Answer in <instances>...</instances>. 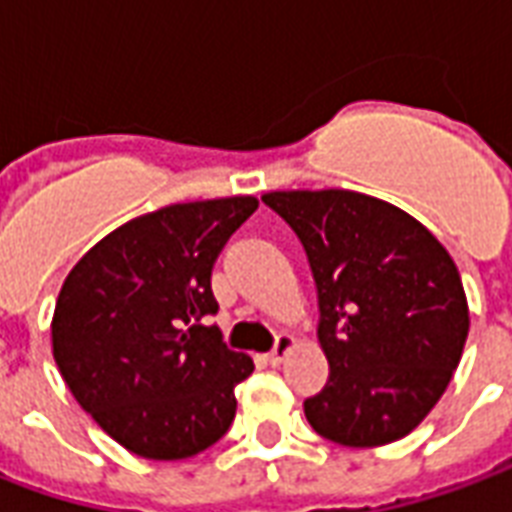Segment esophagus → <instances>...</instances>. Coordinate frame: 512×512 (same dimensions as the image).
I'll return each mask as SVG.
<instances>
[{"label":"esophagus","mask_w":512,"mask_h":512,"mask_svg":"<svg viewBox=\"0 0 512 512\" xmlns=\"http://www.w3.org/2000/svg\"><path fill=\"white\" fill-rule=\"evenodd\" d=\"M295 347V339L293 336H287V333H282V336H279V339H276V347L271 352H268V361L274 363H282L287 358V355H290V350H293Z\"/></svg>","instance_id":"obj_1"}]
</instances>
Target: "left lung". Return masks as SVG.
I'll list each match as a JSON object with an SVG mask.
<instances>
[{"instance_id":"left-lung-1","label":"left lung","mask_w":512,"mask_h":512,"mask_svg":"<svg viewBox=\"0 0 512 512\" xmlns=\"http://www.w3.org/2000/svg\"><path fill=\"white\" fill-rule=\"evenodd\" d=\"M312 266L331 377L304 401L309 426L344 448L407 437L442 399L469 333L448 249L393 203L352 189L266 192Z\"/></svg>"}]
</instances>
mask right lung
<instances>
[{
	"label": "right lung",
	"instance_id": "obj_1",
	"mask_svg": "<svg viewBox=\"0 0 512 512\" xmlns=\"http://www.w3.org/2000/svg\"><path fill=\"white\" fill-rule=\"evenodd\" d=\"M257 198L195 200L135 217L73 266L51 320L67 388L121 448L151 461L198 456L236 418L233 388L255 372L227 350L211 268Z\"/></svg>",
	"mask_w": 512,
	"mask_h": 512
}]
</instances>
